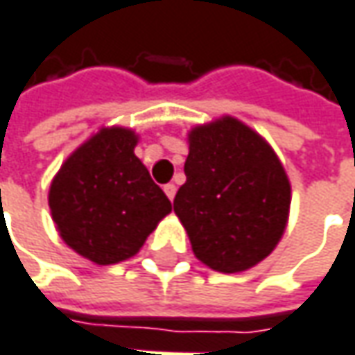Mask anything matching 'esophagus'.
I'll list each match as a JSON object with an SVG mask.
<instances>
[{
  "mask_svg": "<svg viewBox=\"0 0 355 355\" xmlns=\"http://www.w3.org/2000/svg\"><path fill=\"white\" fill-rule=\"evenodd\" d=\"M163 190H165V194L168 196V200H173V198H175V194H177V187H175V184H171V182L165 184Z\"/></svg>",
  "mask_w": 355,
  "mask_h": 355,
  "instance_id": "1",
  "label": "esophagus"
}]
</instances>
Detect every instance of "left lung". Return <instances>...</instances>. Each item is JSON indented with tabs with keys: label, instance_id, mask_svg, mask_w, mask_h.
<instances>
[{
	"label": "left lung",
	"instance_id": "left-lung-1",
	"mask_svg": "<svg viewBox=\"0 0 355 355\" xmlns=\"http://www.w3.org/2000/svg\"><path fill=\"white\" fill-rule=\"evenodd\" d=\"M175 212L194 255L222 273L265 259L283 236L291 184L273 149L234 117L190 131Z\"/></svg>",
	"mask_w": 355,
	"mask_h": 355
}]
</instances>
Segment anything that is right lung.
Instances as JSON below:
<instances>
[{"label":"right lung","mask_w":355,"mask_h":355,"mask_svg":"<svg viewBox=\"0 0 355 355\" xmlns=\"http://www.w3.org/2000/svg\"><path fill=\"white\" fill-rule=\"evenodd\" d=\"M137 137L102 129L67 159L51 184L49 206L60 238L98 265L135 255L171 200L135 157Z\"/></svg>","instance_id":"right-lung-1"}]
</instances>
